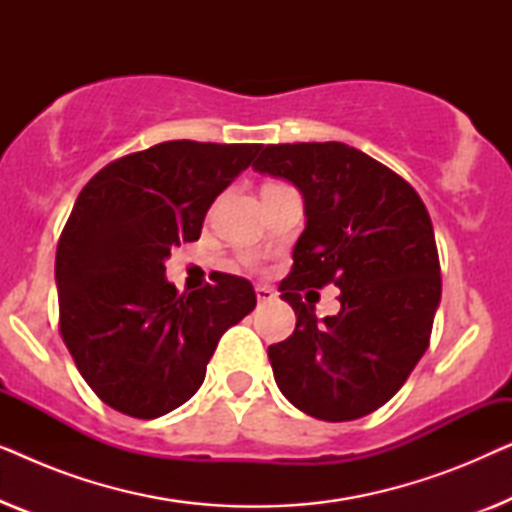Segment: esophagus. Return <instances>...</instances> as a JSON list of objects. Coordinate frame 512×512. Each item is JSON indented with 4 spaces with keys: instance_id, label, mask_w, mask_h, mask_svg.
Here are the masks:
<instances>
[{
    "instance_id": "esophagus-1",
    "label": "esophagus",
    "mask_w": 512,
    "mask_h": 512,
    "mask_svg": "<svg viewBox=\"0 0 512 512\" xmlns=\"http://www.w3.org/2000/svg\"><path fill=\"white\" fill-rule=\"evenodd\" d=\"M256 298H258V303H270V300L277 298V291L270 289V286H265V284H258Z\"/></svg>"
}]
</instances>
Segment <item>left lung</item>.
<instances>
[{"mask_svg":"<svg viewBox=\"0 0 512 512\" xmlns=\"http://www.w3.org/2000/svg\"><path fill=\"white\" fill-rule=\"evenodd\" d=\"M254 170L296 184L307 216L279 284L296 331L268 347L277 387L324 422L370 415L429 349L440 303L431 216L408 181L342 142L268 144ZM326 283L341 289V312L319 322L302 291Z\"/></svg>","mask_w":512,"mask_h":512,"instance_id":"left-lung-1","label":"left lung"}]
</instances>
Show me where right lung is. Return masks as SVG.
<instances>
[{
    "instance_id": "right-lung-1",
    "label": "right lung",
    "mask_w": 512,
    "mask_h": 512,
    "mask_svg": "<svg viewBox=\"0 0 512 512\" xmlns=\"http://www.w3.org/2000/svg\"><path fill=\"white\" fill-rule=\"evenodd\" d=\"M258 151L174 139L111 160L81 188L55 254L58 328L109 408L137 419L179 408L221 335L256 307L251 282L223 272L179 293L165 258L198 240L209 205Z\"/></svg>"
}]
</instances>
